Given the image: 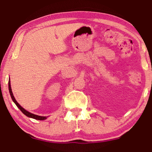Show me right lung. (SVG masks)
Instances as JSON below:
<instances>
[{
	"mask_svg": "<svg viewBox=\"0 0 152 152\" xmlns=\"http://www.w3.org/2000/svg\"><path fill=\"white\" fill-rule=\"evenodd\" d=\"M8 88H9V92H10V96H11V99L12 100H13V102L15 103V105L18 106V108L20 110V111H22L23 113L24 114L26 115V116H27L28 117H30V118H34V119H37V120H44L46 119V116H38V115H35L34 114H31V113L28 112V111H26V109H24L20 105V104H18V102H17V101L15 100V99L14 98V96H13V92H12V90H11V87H10V80L8 81Z\"/></svg>",
	"mask_w": 152,
	"mask_h": 152,
	"instance_id": "right-lung-1",
	"label": "right lung"
}]
</instances>
